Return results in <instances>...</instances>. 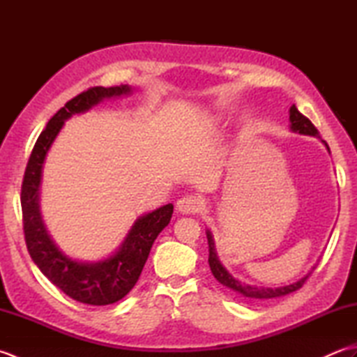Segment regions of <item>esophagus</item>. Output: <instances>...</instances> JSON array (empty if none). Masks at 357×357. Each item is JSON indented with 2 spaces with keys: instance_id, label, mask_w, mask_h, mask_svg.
Listing matches in <instances>:
<instances>
[{
  "instance_id": "esophagus-1",
  "label": "esophagus",
  "mask_w": 357,
  "mask_h": 357,
  "mask_svg": "<svg viewBox=\"0 0 357 357\" xmlns=\"http://www.w3.org/2000/svg\"><path fill=\"white\" fill-rule=\"evenodd\" d=\"M176 208L179 213H183V215L198 213V211L202 208V201L198 198V196L185 195L181 199H178Z\"/></svg>"
}]
</instances>
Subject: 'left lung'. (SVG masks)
I'll list each match as a JSON object with an SVG mask.
<instances>
[{
    "label": "left lung",
    "instance_id": "8db88e82",
    "mask_svg": "<svg viewBox=\"0 0 357 357\" xmlns=\"http://www.w3.org/2000/svg\"><path fill=\"white\" fill-rule=\"evenodd\" d=\"M290 130L293 133H299V135H305V136H314V138H319V132H317V128L312 124V121L308 118H305L302 113L296 109V105L293 104L290 107ZM321 139V138H319ZM322 141V139H321ZM322 144L325 147H327L328 153H330V147L328 144L322 141ZM207 241H208V265H210V270L213 273V276L216 278V280L219 284H222L224 287L230 288V290L236 291L238 294H242L244 298L248 299H273V298H280V296H285V294H290L296 290H299V288L304 285V282L307 280V278L310 276V273L304 278H301L299 280H296L293 284H288V285H282V287H276V288H268V287H256V285H250L245 282H241L239 279L234 278L231 273L227 270L224 265L221 264L216 253V248H215V239H213V234L207 229ZM314 268V267H313Z\"/></svg>",
    "mask_w": 357,
    "mask_h": 357
}]
</instances>
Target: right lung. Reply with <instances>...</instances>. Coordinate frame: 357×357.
Instances as JSON below:
<instances>
[{
    "instance_id": "right-lung-1",
    "label": "right lung",
    "mask_w": 357,
    "mask_h": 357,
    "mask_svg": "<svg viewBox=\"0 0 357 357\" xmlns=\"http://www.w3.org/2000/svg\"><path fill=\"white\" fill-rule=\"evenodd\" d=\"M133 90L127 84L107 89L93 87L75 96L52 116L36 139L22 181V225L29 255L53 285L82 304H115L132 290L138 282L155 239L170 222L173 204H165L136 219L124 241L110 256L95 262L78 261L66 255L45 229L40 208L43 167L67 119L89 112L104 100L132 95Z\"/></svg>"
}]
</instances>
